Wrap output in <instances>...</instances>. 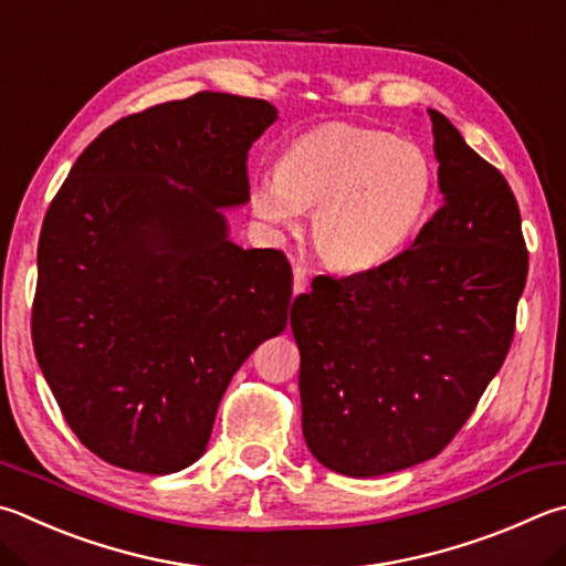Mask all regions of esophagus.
<instances>
[{"label":"esophagus","instance_id":"obj_1","mask_svg":"<svg viewBox=\"0 0 566 566\" xmlns=\"http://www.w3.org/2000/svg\"><path fill=\"white\" fill-rule=\"evenodd\" d=\"M306 292V270L302 264L294 266V294Z\"/></svg>","mask_w":566,"mask_h":566}]
</instances>
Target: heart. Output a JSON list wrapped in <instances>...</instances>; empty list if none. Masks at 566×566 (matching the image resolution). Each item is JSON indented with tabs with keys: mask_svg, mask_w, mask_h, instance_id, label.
<instances>
[{
	"mask_svg": "<svg viewBox=\"0 0 566 566\" xmlns=\"http://www.w3.org/2000/svg\"><path fill=\"white\" fill-rule=\"evenodd\" d=\"M433 163L386 130L326 123L282 150L274 176L250 185L256 218L292 228L312 210L310 238L334 270L364 272L406 248L433 200Z\"/></svg>",
	"mask_w": 566,
	"mask_h": 566,
	"instance_id": "b5f03b06",
	"label": "heart"
}]
</instances>
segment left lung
Segmentation results:
<instances>
[{
    "mask_svg": "<svg viewBox=\"0 0 566 566\" xmlns=\"http://www.w3.org/2000/svg\"><path fill=\"white\" fill-rule=\"evenodd\" d=\"M443 205L413 248L374 270L314 276L292 304L302 428L348 478L436 458L505 364L527 248L515 195L430 108Z\"/></svg>",
    "mask_w": 566,
    "mask_h": 566,
    "instance_id": "left-lung-1",
    "label": "left lung"
}]
</instances>
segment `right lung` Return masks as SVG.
<instances>
[{
	"label": "right lung",
	"mask_w": 566,
	"mask_h": 566,
	"mask_svg": "<svg viewBox=\"0 0 566 566\" xmlns=\"http://www.w3.org/2000/svg\"><path fill=\"white\" fill-rule=\"evenodd\" d=\"M262 98L200 91L133 113L81 153L36 252L32 342L69 428L111 465L198 460L232 376L284 332L292 266L242 250L220 208L250 200Z\"/></svg>",
	"instance_id": "right-lung-1"
}]
</instances>
